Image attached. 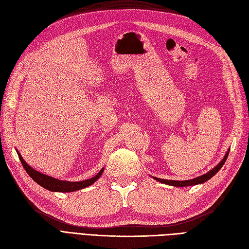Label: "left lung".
Returning a JSON list of instances; mask_svg holds the SVG:
<instances>
[{
    "label": "left lung",
    "mask_w": 249,
    "mask_h": 249,
    "mask_svg": "<svg viewBox=\"0 0 249 249\" xmlns=\"http://www.w3.org/2000/svg\"><path fill=\"white\" fill-rule=\"evenodd\" d=\"M229 153H230V150H228V153L225 154L222 161L218 165H216V166L212 170H210L208 173H206V175L197 177L195 178L188 179V180H170V179H163V178H154L157 179L158 182H161L163 184H167V185H171V186H175V187H186V186H193V185L205 183V182H207L208 179H210L211 178L214 177L216 173L220 170V168L223 166V164L225 163V161H227V159H228Z\"/></svg>",
    "instance_id": "obj_1"
}]
</instances>
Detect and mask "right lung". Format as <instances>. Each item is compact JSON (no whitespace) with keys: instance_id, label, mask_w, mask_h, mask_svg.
I'll return each mask as SVG.
<instances>
[{"instance_id":"1","label":"right lung","mask_w":249,"mask_h":249,"mask_svg":"<svg viewBox=\"0 0 249 249\" xmlns=\"http://www.w3.org/2000/svg\"><path fill=\"white\" fill-rule=\"evenodd\" d=\"M18 157H19V160L22 164V166H24L25 170L28 172V175L31 177L37 184L40 185L43 188H46V189H48L50 191L72 192V191L83 189V188H86L90 185H92L104 172V168H102L101 171L97 173L95 177L89 178V179L81 180V182H66V180L57 179V178H54L52 177L43 175V173H41L39 171L34 170L31 166H29V165L25 162V160L22 159V157L19 154H18Z\"/></svg>"}]
</instances>
